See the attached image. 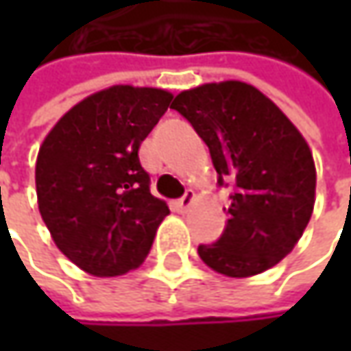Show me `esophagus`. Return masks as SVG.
I'll return each instance as SVG.
<instances>
[{
	"label": "esophagus",
	"instance_id": "esophagus-1",
	"mask_svg": "<svg viewBox=\"0 0 351 351\" xmlns=\"http://www.w3.org/2000/svg\"><path fill=\"white\" fill-rule=\"evenodd\" d=\"M193 199H195V193H193V191H187L182 199H178V201H176V210H180V213L187 210L189 209V205L193 203Z\"/></svg>",
	"mask_w": 351,
	"mask_h": 351
}]
</instances>
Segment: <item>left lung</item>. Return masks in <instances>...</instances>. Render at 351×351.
<instances>
[{"label":"left lung","mask_w":351,"mask_h":351,"mask_svg":"<svg viewBox=\"0 0 351 351\" xmlns=\"http://www.w3.org/2000/svg\"><path fill=\"white\" fill-rule=\"evenodd\" d=\"M209 146L219 187H230L228 223L201 260L228 277L262 274L303 236L315 207L308 144L262 91L242 82L205 84L173 103Z\"/></svg>","instance_id":"8db88e82"}]
</instances>
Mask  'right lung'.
Listing matches in <instances>:
<instances>
[{"instance_id":"right-lung-1","label":"right lung","mask_w":351,"mask_h":351,"mask_svg":"<svg viewBox=\"0 0 351 351\" xmlns=\"http://www.w3.org/2000/svg\"><path fill=\"white\" fill-rule=\"evenodd\" d=\"M169 101L164 89H103L62 117L38 150L40 217L62 254L91 276L138 267L169 215L138 160Z\"/></svg>"}]
</instances>
